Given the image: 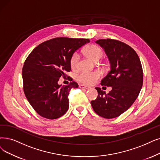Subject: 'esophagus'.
<instances>
[{
    "mask_svg": "<svg viewBox=\"0 0 160 160\" xmlns=\"http://www.w3.org/2000/svg\"><path fill=\"white\" fill-rule=\"evenodd\" d=\"M79 87L81 88H84V89H87V90H88V89L90 88V87H88V86H85V85H79Z\"/></svg>",
    "mask_w": 160,
    "mask_h": 160,
    "instance_id": "obj_1",
    "label": "esophagus"
}]
</instances>
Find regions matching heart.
Returning <instances> with one entry per match:
<instances>
[{
	"mask_svg": "<svg viewBox=\"0 0 160 160\" xmlns=\"http://www.w3.org/2000/svg\"><path fill=\"white\" fill-rule=\"evenodd\" d=\"M85 54L92 60L97 62L100 60L104 55L103 50L100 47L95 44H91L85 49ZM79 57L78 53L73 54L70 60V65L72 69H75L78 66ZM100 73L98 71L90 72H81L78 75V80L85 85H92L100 78Z\"/></svg>",
	"mask_w": 160,
	"mask_h": 160,
	"instance_id": "obj_1",
	"label": "heart"
}]
</instances>
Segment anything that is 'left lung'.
<instances>
[{"instance_id": "1", "label": "left lung", "mask_w": 160, "mask_h": 160, "mask_svg": "<svg viewBox=\"0 0 160 160\" xmlns=\"http://www.w3.org/2000/svg\"><path fill=\"white\" fill-rule=\"evenodd\" d=\"M96 43L104 49L110 63V70L100 84L112 87L108 94L96 87L98 97L91 101L98 116L112 119L127 111L136 100L143 83V72L137 52L127 44L110 39Z\"/></svg>"}]
</instances>
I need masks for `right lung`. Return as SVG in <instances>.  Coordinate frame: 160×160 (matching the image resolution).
Segmentation results:
<instances>
[{
    "mask_svg": "<svg viewBox=\"0 0 160 160\" xmlns=\"http://www.w3.org/2000/svg\"><path fill=\"white\" fill-rule=\"evenodd\" d=\"M89 42L86 39L55 38L38 45L25 60L22 69L23 91L41 116L55 119L67 112L69 92L78 84L73 81L62 85L58 81L71 70L70 60L74 52Z\"/></svg>",
    "mask_w": 160,
    "mask_h": 160,
    "instance_id": "add662e5",
    "label": "right lung"
}]
</instances>
